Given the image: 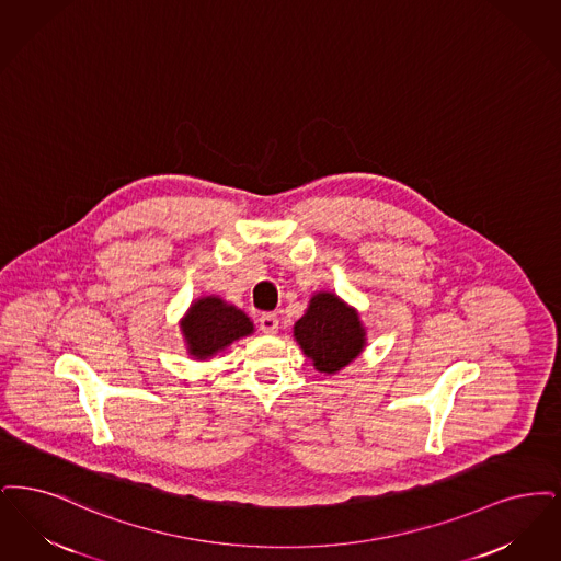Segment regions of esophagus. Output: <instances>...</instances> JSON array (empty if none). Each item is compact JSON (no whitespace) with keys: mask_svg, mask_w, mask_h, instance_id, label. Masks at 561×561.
<instances>
[{"mask_svg":"<svg viewBox=\"0 0 561 561\" xmlns=\"http://www.w3.org/2000/svg\"><path fill=\"white\" fill-rule=\"evenodd\" d=\"M260 329L266 335L278 333V317L276 314H262V318H260Z\"/></svg>","mask_w":561,"mask_h":561,"instance_id":"1","label":"esophagus"}]
</instances>
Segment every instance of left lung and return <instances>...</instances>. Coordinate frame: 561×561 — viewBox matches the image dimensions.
<instances>
[{
	"mask_svg": "<svg viewBox=\"0 0 561 561\" xmlns=\"http://www.w3.org/2000/svg\"><path fill=\"white\" fill-rule=\"evenodd\" d=\"M293 337L320 373L333 375L365 350L366 331L358 312L335 293L312 295L306 314L293 327Z\"/></svg>",
	"mask_w": 561,
	"mask_h": 561,
	"instance_id": "8db88e82",
	"label": "left lung"
}]
</instances>
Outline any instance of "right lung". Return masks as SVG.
I'll return each instance as SVG.
<instances>
[{
    "instance_id": "obj_1",
    "label": "right lung",
    "mask_w": 561,
    "mask_h": 561,
    "mask_svg": "<svg viewBox=\"0 0 561 561\" xmlns=\"http://www.w3.org/2000/svg\"><path fill=\"white\" fill-rule=\"evenodd\" d=\"M180 329L188 354L196 360H207L224 352L228 345L253 333V322L232 304H226L218 295L198 297L184 318Z\"/></svg>"
}]
</instances>
